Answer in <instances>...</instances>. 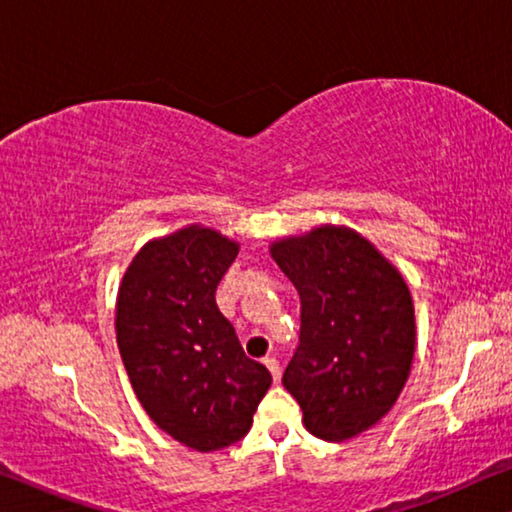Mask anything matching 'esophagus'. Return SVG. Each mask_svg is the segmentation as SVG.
<instances>
[{"label": "esophagus", "instance_id": "34e87169", "mask_svg": "<svg viewBox=\"0 0 512 512\" xmlns=\"http://www.w3.org/2000/svg\"><path fill=\"white\" fill-rule=\"evenodd\" d=\"M264 365L266 368H269V372L273 375V379H280V363H278V358L276 356H269V358H264Z\"/></svg>", "mask_w": 512, "mask_h": 512}]
</instances>
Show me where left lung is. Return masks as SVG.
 Segmentation results:
<instances>
[{"mask_svg": "<svg viewBox=\"0 0 512 512\" xmlns=\"http://www.w3.org/2000/svg\"><path fill=\"white\" fill-rule=\"evenodd\" d=\"M301 296L299 347L282 386L324 441L370 430L398 400L416 349L414 301L400 271L361 234L322 225L271 243Z\"/></svg>", "mask_w": 512, "mask_h": 512, "instance_id": "8db88e82", "label": "left lung"}]
</instances>
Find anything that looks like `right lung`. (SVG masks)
<instances>
[{
    "label": "right lung",
    "mask_w": 512,
    "mask_h": 512,
    "mask_svg": "<svg viewBox=\"0 0 512 512\" xmlns=\"http://www.w3.org/2000/svg\"><path fill=\"white\" fill-rule=\"evenodd\" d=\"M239 243L190 225L149 241L117 296V345L137 400L160 430L200 453L246 437L271 386L216 305Z\"/></svg>",
    "instance_id": "right-lung-1"
}]
</instances>
